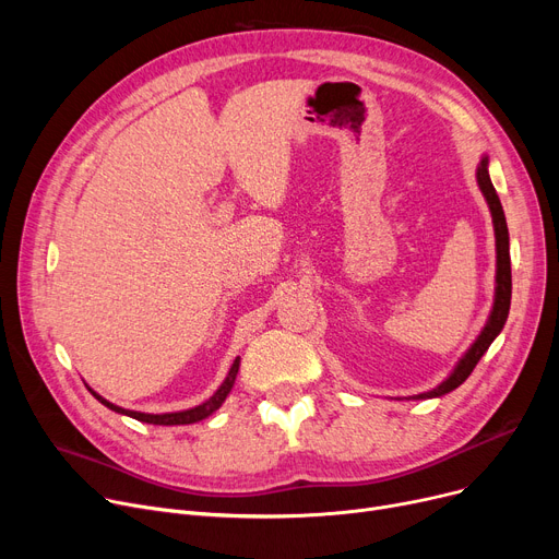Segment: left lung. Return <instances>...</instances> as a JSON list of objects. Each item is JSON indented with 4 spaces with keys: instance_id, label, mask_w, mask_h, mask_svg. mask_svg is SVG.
I'll return each instance as SVG.
<instances>
[{
    "instance_id": "1",
    "label": "left lung",
    "mask_w": 559,
    "mask_h": 559,
    "mask_svg": "<svg viewBox=\"0 0 559 559\" xmlns=\"http://www.w3.org/2000/svg\"><path fill=\"white\" fill-rule=\"evenodd\" d=\"M478 186L489 203V211L493 217V230H496V299H493V310L489 314V321L485 331L480 333V337L474 342V346L466 350V356L460 360V365L455 367V371L444 380L442 385L409 396V399H432V396H442L449 394L451 390L460 388L464 380L472 376V371L476 369L478 360L485 356V350L489 348V344L496 340V335L503 331L506 319L510 312V299H512V267H510V235H508V222H506V213L501 199H498L491 181H489V171H487V158L480 160L478 165Z\"/></svg>"
}]
</instances>
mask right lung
Wrapping results in <instances>:
<instances>
[{
  "instance_id": "right-lung-1",
  "label": "right lung",
  "mask_w": 559,
  "mask_h": 559,
  "mask_svg": "<svg viewBox=\"0 0 559 559\" xmlns=\"http://www.w3.org/2000/svg\"><path fill=\"white\" fill-rule=\"evenodd\" d=\"M238 369H240V358H235V362H233V367H230V371H228V376H226V380L222 383V388L205 401V403H201V405H197V407H192V409H183V413H169V415H144V413H133V409H124V407H117V405H112V403H108L106 399H102L97 392H93V396L97 399V401H102L106 407H110V409H115V413H120V415H127V417H131V419H138V421H144V424H154V426H181V424H194V421H201V419H205L209 415H213L215 409L226 401V396H228V392H230V388H233V383H235V376H238Z\"/></svg>"
}]
</instances>
